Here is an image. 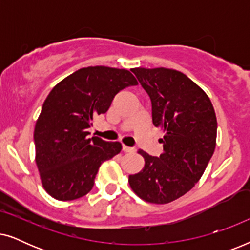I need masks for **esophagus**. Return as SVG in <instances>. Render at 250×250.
Wrapping results in <instances>:
<instances>
[{
  "instance_id": "1",
  "label": "esophagus",
  "mask_w": 250,
  "mask_h": 250,
  "mask_svg": "<svg viewBox=\"0 0 250 250\" xmlns=\"http://www.w3.org/2000/svg\"><path fill=\"white\" fill-rule=\"evenodd\" d=\"M123 151L125 152H134L135 149L132 148V146H123Z\"/></svg>"
}]
</instances>
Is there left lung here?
Instances as JSON below:
<instances>
[{
  "label": "left lung",
  "instance_id": "obj_1",
  "mask_svg": "<svg viewBox=\"0 0 250 250\" xmlns=\"http://www.w3.org/2000/svg\"><path fill=\"white\" fill-rule=\"evenodd\" d=\"M131 70L151 100L153 125L165 134L159 157L140 150L145 167L128 183L141 199L168 204L192 189L206 169L216 146V115L208 95L181 71Z\"/></svg>",
  "mask_w": 250,
  "mask_h": 250
}]
</instances>
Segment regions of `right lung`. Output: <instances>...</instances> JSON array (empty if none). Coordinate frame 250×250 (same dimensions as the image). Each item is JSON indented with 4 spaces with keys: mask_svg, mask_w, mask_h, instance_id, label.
Listing matches in <instances>:
<instances>
[{
    "mask_svg": "<svg viewBox=\"0 0 250 250\" xmlns=\"http://www.w3.org/2000/svg\"><path fill=\"white\" fill-rule=\"evenodd\" d=\"M136 84L128 70L95 66L78 69L52 88L34 131L36 165L51 197L68 201L85 196L101 164L121 152L119 142L88 139L87 128L119 91Z\"/></svg>",
    "mask_w": 250,
    "mask_h": 250,
    "instance_id": "obj_1",
    "label": "right lung"
}]
</instances>
